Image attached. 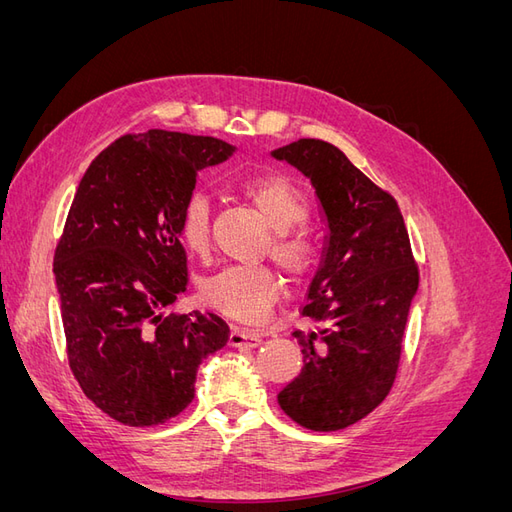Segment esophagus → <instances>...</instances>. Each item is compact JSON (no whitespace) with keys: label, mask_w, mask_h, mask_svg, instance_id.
<instances>
[{"label":"esophagus","mask_w":512,"mask_h":512,"mask_svg":"<svg viewBox=\"0 0 512 512\" xmlns=\"http://www.w3.org/2000/svg\"><path fill=\"white\" fill-rule=\"evenodd\" d=\"M262 342V333L254 329H243V327H232L228 335V344L232 348H254Z\"/></svg>","instance_id":"obj_1"}]
</instances>
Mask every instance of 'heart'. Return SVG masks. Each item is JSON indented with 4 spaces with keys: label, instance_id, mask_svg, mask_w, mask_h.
<instances>
[{
    "label": "heart",
    "instance_id": "1",
    "mask_svg": "<svg viewBox=\"0 0 512 512\" xmlns=\"http://www.w3.org/2000/svg\"><path fill=\"white\" fill-rule=\"evenodd\" d=\"M243 196L250 200L260 218L275 232L271 256L294 282H303L316 265V247L299 230L307 220V200L286 177L267 175L245 181ZM179 237L194 254H205L211 241V203L205 194L194 192L179 213ZM282 292V282L269 267H226L200 286L203 301L218 312L243 322H258L269 314Z\"/></svg>",
    "mask_w": 512,
    "mask_h": 512
}]
</instances>
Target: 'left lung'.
I'll use <instances>...</instances> for the list:
<instances>
[{"label":"left lung","instance_id":"1","mask_svg":"<svg viewBox=\"0 0 512 512\" xmlns=\"http://www.w3.org/2000/svg\"><path fill=\"white\" fill-rule=\"evenodd\" d=\"M312 181L327 218L322 265L301 314L316 331H294L301 374L277 395L294 423L337 431L389 395L401 359L418 265L397 200L363 175L342 149L299 138L273 151Z\"/></svg>","mask_w":512,"mask_h":512}]
</instances>
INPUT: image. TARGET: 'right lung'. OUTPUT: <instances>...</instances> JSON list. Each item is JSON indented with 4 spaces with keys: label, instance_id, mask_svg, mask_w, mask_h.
Returning <instances> with one entry per match:
<instances>
[{
    "label": "right lung",
    "instance_id": "obj_1",
    "mask_svg": "<svg viewBox=\"0 0 512 512\" xmlns=\"http://www.w3.org/2000/svg\"><path fill=\"white\" fill-rule=\"evenodd\" d=\"M235 147L213 136L126 134L89 164L55 247L68 363L94 404L130 427L194 399L196 369L226 346L215 314H164L188 286L181 207L200 168Z\"/></svg>",
    "mask_w": 512,
    "mask_h": 512
}]
</instances>
